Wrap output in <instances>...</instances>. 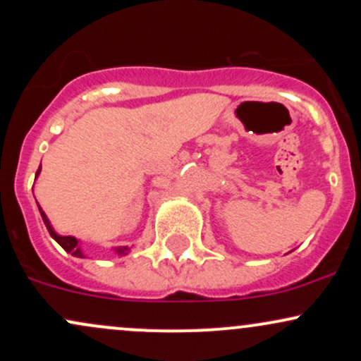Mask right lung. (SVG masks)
Here are the masks:
<instances>
[{
    "label": "right lung",
    "instance_id": "obj_1",
    "mask_svg": "<svg viewBox=\"0 0 361 361\" xmlns=\"http://www.w3.org/2000/svg\"><path fill=\"white\" fill-rule=\"evenodd\" d=\"M39 173H40V168L37 169V176H39ZM37 205H39V204H37ZM39 210H40V215H42V221H44V224H45V227H47L49 234L52 235V239H56V241L61 244L62 250L68 251V252H71L73 256H78V258H85V256H82L81 247H80V241H78L76 238H73V235H59V234H57L56 231L52 229L51 222H49L47 215L44 214V210L40 209V207H39ZM115 252H117L118 256H123V255H127V252H128V247H127V246L115 247Z\"/></svg>",
    "mask_w": 361,
    "mask_h": 361
}]
</instances>
